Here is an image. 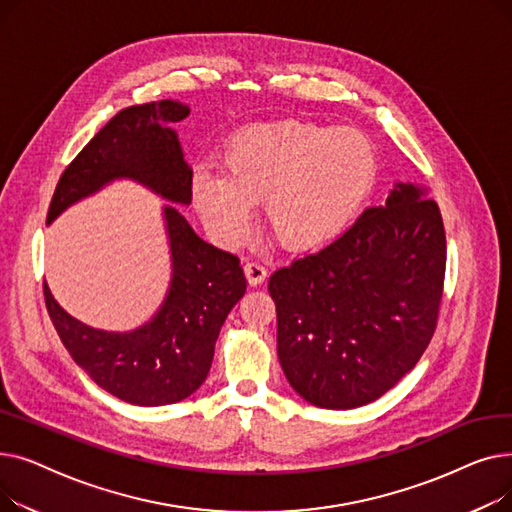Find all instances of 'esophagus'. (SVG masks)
Segmentation results:
<instances>
[{
	"label": "esophagus",
	"instance_id": "1",
	"mask_svg": "<svg viewBox=\"0 0 512 512\" xmlns=\"http://www.w3.org/2000/svg\"><path fill=\"white\" fill-rule=\"evenodd\" d=\"M245 276H247V280H249L251 286L263 284L265 278H267L265 265H261L259 261H249V263H245Z\"/></svg>",
	"mask_w": 512,
	"mask_h": 512
}]
</instances>
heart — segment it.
Wrapping results in <instances>:
<instances>
[{
    "instance_id": "b5f03b06",
    "label": "heart",
    "mask_w": 512,
    "mask_h": 512,
    "mask_svg": "<svg viewBox=\"0 0 512 512\" xmlns=\"http://www.w3.org/2000/svg\"><path fill=\"white\" fill-rule=\"evenodd\" d=\"M224 176L197 172L193 205L207 232L232 247L263 203L265 230L305 253L338 238L365 205L378 176L371 141L357 128L286 120L240 130L224 149Z\"/></svg>"
}]
</instances>
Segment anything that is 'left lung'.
Segmentation results:
<instances>
[{"label": "left lung", "mask_w": 512, "mask_h": 512, "mask_svg": "<svg viewBox=\"0 0 512 512\" xmlns=\"http://www.w3.org/2000/svg\"><path fill=\"white\" fill-rule=\"evenodd\" d=\"M446 234L425 188L396 182L386 205L313 255L272 274L286 380L321 409L378 400L417 365L436 332Z\"/></svg>", "instance_id": "left-lung-1"}]
</instances>
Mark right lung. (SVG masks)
Instances as JSON below:
<instances>
[{
	"label": "right lung",
	"mask_w": 512,
	"mask_h": 512,
	"mask_svg": "<svg viewBox=\"0 0 512 512\" xmlns=\"http://www.w3.org/2000/svg\"><path fill=\"white\" fill-rule=\"evenodd\" d=\"M191 110L172 99L118 112L64 170L49 203L47 224L105 184L128 178L172 203L188 205L193 170L170 128ZM172 255V280L157 313L137 330L107 332L66 313L43 286L45 305L70 357L116 398L161 407L191 396L207 378L215 340L247 290L240 259L199 238L172 207H164Z\"/></svg>",
	"instance_id": "add662e5"
}]
</instances>
